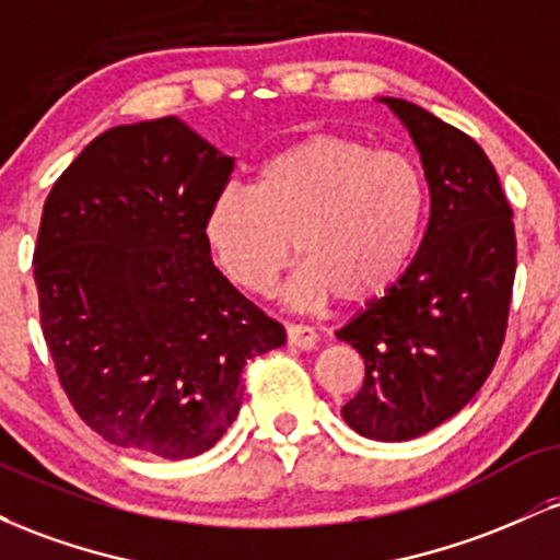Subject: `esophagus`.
Wrapping results in <instances>:
<instances>
[{"label":"esophagus","mask_w":560,"mask_h":560,"mask_svg":"<svg viewBox=\"0 0 560 560\" xmlns=\"http://www.w3.org/2000/svg\"><path fill=\"white\" fill-rule=\"evenodd\" d=\"M287 342L294 350H313L318 345V334L311 329V326L302 324H289L287 326Z\"/></svg>","instance_id":"obj_1"}]
</instances>
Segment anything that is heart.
Returning <instances> with one entry per match:
<instances>
[{
	"label": "heart",
	"instance_id": "heart-1",
	"mask_svg": "<svg viewBox=\"0 0 560 560\" xmlns=\"http://www.w3.org/2000/svg\"><path fill=\"white\" fill-rule=\"evenodd\" d=\"M427 184L410 160L316 133L276 152L253 189L226 186L205 210V240L234 284L268 294L292 260L294 305L369 302L400 279L419 244Z\"/></svg>",
	"mask_w": 560,
	"mask_h": 560
}]
</instances>
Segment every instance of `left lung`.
Masks as SVG:
<instances>
[{
	"label": "left lung",
	"mask_w": 560,
	"mask_h": 560,
	"mask_svg": "<svg viewBox=\"0 0 560 560\" xmlns=\"http://www.w3.org/2000/svg\"><path fill=\"white\" fill-rule=\"evenodd\" d=\"M421 152L429 226L384 298L337 331L365 361L347 427L405 442L458 413L490 376L516 276L513 210L485 150L413 102L382 96Z\"/></svg>",
	"instance_id": "obj_1"
}]
</instances>
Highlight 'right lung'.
<instances>
[{"label":"right lung","instance_id":"add662e5","mask_svg":"<svg viewBox=\"0 0 560 560\" xmlns=\"http://www.w3.org/2000/svg\"><path fill=\"white\" fill-rule=\"evenodd\" d=\"M231 171L168 115L100 133L44 202L42 331L75 413L113 445L205 453L240 413L249 358L287 342L210 260L205 210Z\"/></svg>","mask_w":560,"mask_h":560}]
</instances>
